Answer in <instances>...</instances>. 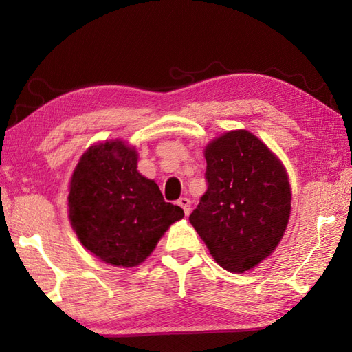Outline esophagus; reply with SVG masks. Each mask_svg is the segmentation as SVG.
Masks as SVG:
<instances>
[{"instance_id":"esophagus-1","label":"esophagus","mask_w":352,"mask_h":352,"mask_svg":"<svg viewBox=\"0 0 352 352\" xmlns=\"http://www.w3.org/2000/svg\"><path fill=\"white\" fill-rule=\"evenodd\" d=\"M178 206H180L183 210H184V214L186 216H189V213H190V210H192V203H190V199L189 198H180L178 199Z\"/></svg>"}]
</instances>
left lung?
<instances>
[{
    "label": "left lung",
    "mask_w": 352,
    "mask_h": 352,
    "mask_svg": "<svg viewBox=\"0 0 352 352\" xmlns=\"http://www.w3.org/2000/svg\"><path fill=\"white\" fill-rule=\"evenodd\" d=\"M207 192L189 216L216 263L230 272L251 271L281 242L290 218L287 170L248 130L208 142Z\"/></svg>",
    "instance_id": "1"
}]
</instances>
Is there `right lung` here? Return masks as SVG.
Listing matches in <instances>:
<instances>
[{"mask_svg": "<svg viewBox=\"0 0 352 352\" xmlns=\"http://www.w3.org/2000/svg\"><path fill=\"white\" fill-rule=\"evenodd\" d=\"M136 148L121 139L89 146L72 172L68 216L80 243L104 263L134 267L151 256L182 207L138 170Z\"/></svg>", "mask_w": 352, "mask_h": 352, "instance_id": "obj_1", "label": "right lung"}]
</instances>
